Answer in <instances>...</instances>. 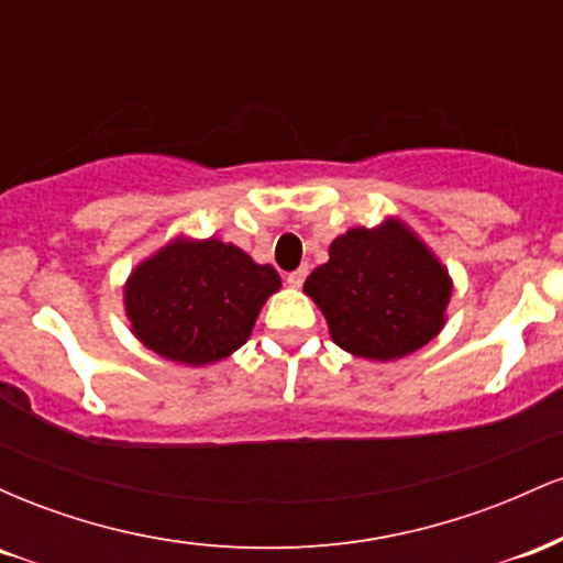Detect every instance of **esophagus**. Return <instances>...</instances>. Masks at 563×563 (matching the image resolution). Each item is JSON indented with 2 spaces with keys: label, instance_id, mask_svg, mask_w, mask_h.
Wrapping results in <instances>:
<instances>
[{
  "label": "esophagus",
  "instance_id": "34e87169",
  "mask_svg": "<svg viewBox=\"0 0 563 563\" xmlns=\"http://www.w3.org/2000/svg\"><path fill=\"white\" fill-rule=\"evenodd\" d=\"M303 277H307V269H296V273L288 275V286L290 288H301Z\"/></svg>",
  "mask_w": 563,
  "mask_h": 563
}]
</instances>
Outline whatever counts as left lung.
<instances>
[{"label": "left lung", "mask_w": 563, "mask_h": 563, "mask_svg": "<svg viewBox=\"0 0 563 563\" xmlns=\"http://www.w3.org/2000/svg\"><path fill=\"white\" fill-rule=\"evenodd\" d=\"M344 352L376 363L407 357L444 328L452 277L402 219L352 228L303 283Z\"/></svg>", "instance_id": "left-lung-1"}]
</instances>
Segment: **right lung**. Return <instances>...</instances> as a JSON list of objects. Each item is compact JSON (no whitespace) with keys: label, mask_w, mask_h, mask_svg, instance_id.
<instances>
[{"label":"right lung","mask_w":563,"mask_h":563,"mask_svg":"<svg viewBox=\"0 0 563 563\" xmlns=\"http://www.w3.org/2000/svg\"><path fill=\"white\" fill-rule=\"evenodd\" d=\"M280 275L219 238H174L129 275L124 309L147 349L183 365H211L249 341Z\"/></svg>","instance_id":"add662e5"}]
</instances>
